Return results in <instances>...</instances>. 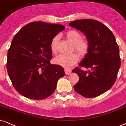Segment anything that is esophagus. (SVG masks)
<instances>
[{"label": "esophagus", "instance_id": "1", "mask_svg": "<svg viewBox=\"0 0 126 126\" xmlns=\"http://www.w3.org/2000/svg\"><path fill=\"white\" fill-rule=\"evenodd\" d=\"M64 71H65V73H66V75H69L71 74V70L70 68H64Z\"/></svg>", "mask_w": 126, "mask_h": 126}]
</instances>
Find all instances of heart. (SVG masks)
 Here are the masks:
<instances>
[{
    "instance_id": "heart-1",
    "label": "heart",
    "mask_w": 126,
    "mask_h": 126,
    "mask_svg": "<svg viewBox=\"0 0 126 126\" xmlns=\"http://www.w3.org/2000/svg\"><path fill=\"white\" fill-rule=\"evenodd\" d=\"M66 36L71 44L74 45V48L76 51L81 56H84L88 51V44L87 41L82 40V35L79 31L76 30H70L66 33ZM59 36L56 35L54 37L50 44V49L52 51L55 53L57 51V47L59 41ZM79 59L78 56L76 53H71L69 55H58L55 59V62L57 64L64 67H70L77 63Z\"/></svg>"
}]
</instances>
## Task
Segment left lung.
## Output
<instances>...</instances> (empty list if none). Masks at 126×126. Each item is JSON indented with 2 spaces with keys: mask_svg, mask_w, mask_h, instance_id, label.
<instances>
[{
  "mask_svg": "<svg viewBox=\"0 0 126 126\" xmlns=\"http://www.w3.org/2000/svg\"><path fill=\"white\" fill-rule=\"evenodd\" d=\"M70 26L86 36L88 51L79 67L72 70L79 75V81L74 89L86 98H93L110 89L115 82L121 62L119 47L112 32L98 21L84 19L73 21Z\"/></svg>",
  "mask_w": 126,
  "mask_h": 126,
  "instance_id": "left-lung-1",
  "label": "left lung"
}]
</instances>
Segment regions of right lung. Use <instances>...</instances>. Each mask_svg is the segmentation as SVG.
Returning a JSON list of instances; mask_svg holds the SVG:
<instances>
[{
  "label": "right lung",
  "mask_w": 126,
  "mask_h": 126,
  "mask_svg": "<svg viewBox=\"0 0 126 126\" xmlns=\"http://www.w3.org/2000/svg\"><path fill=\"white\" fill-rule=\"evenodd\" d=\"M65 27L42 21L30 23L16 34L8 50L7 70L14 88L21 95L34 100L50 96L64 69L52 64L50 44Z\"/></svg>",
  "instance_id": "1"
}]
</instances>
